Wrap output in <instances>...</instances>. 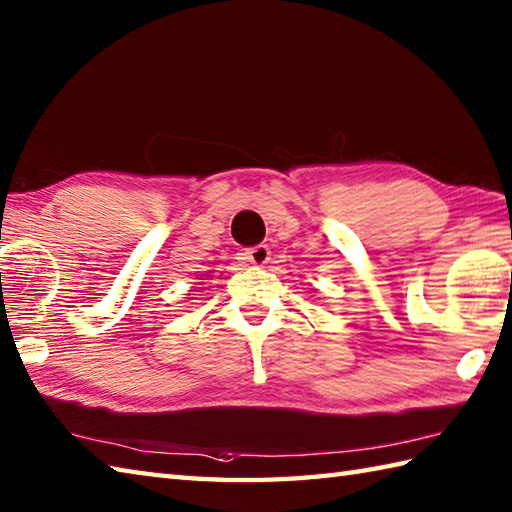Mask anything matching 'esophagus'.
<instances>
[{"mask_svg": "<svg viewBox=\"0 0 512 512\" xmlns=\"http://www.w3.org/2000/svg\"><path fill=\"white\" fill-rule=\"evenodd\" d=\"M246 259L253 266H266L270 259V248L266 244H257L253 248L246 250Z\"/></svg>", "mask_w": 512, "mask_h": 512, "instance_id": "obj_1", "label": "esophagus"}]
</instances>
